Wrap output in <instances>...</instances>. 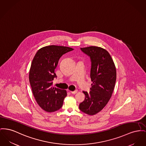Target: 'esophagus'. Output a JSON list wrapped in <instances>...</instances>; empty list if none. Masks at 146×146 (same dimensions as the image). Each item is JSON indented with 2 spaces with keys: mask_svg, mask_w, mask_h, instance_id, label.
Here are the masks:
<instances>
[{
  "mask_svg": "<svg viewBox=\"0 0 146 146\" xmlns=\"http://www.w3.org/2000/svg\"><path fill=\"white\" fill-rule=\"evenodd\" d=\"M77 92V90H74V91H73V92H72V91H70V93H72V94H76Z\"/></svg>",
  "mask_w": 146,
  "mask_h": 146,
  "instance_id": "esophagus-1",
  "label": "esophagus"
}]
</instances>
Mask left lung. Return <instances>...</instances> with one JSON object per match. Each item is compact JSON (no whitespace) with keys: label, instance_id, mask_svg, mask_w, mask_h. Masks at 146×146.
I'll list each match as a JSON object with an SVG mask.
<instances>
[{"label":"left lung","instance_id":"1","mask_svg":"<svg viewBox=\"0 0 146 146\" xmlns=\"http://www.w3.org/2000/svg\"><path fill=\"white\" fill-rule=\"evenodd\" d=\"M80 50L90 57L93 83L89 93L83 92L86 95L85 99L79 108L85 113L94 115L103 109L111 97L116 83V70L110 54L106 50L96 46Z\"/></svg>","mask_w":146,"mask_h":146}]
</instances>
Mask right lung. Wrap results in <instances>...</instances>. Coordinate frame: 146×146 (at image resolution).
Wrapping results in <instances>:
<instances>
[{"label": "right lung", "mask_w": 146, "mask_h": 146, "mask_svg": "<svg viewBox=\"0 0 146 146\" xmlns=\"http://www.w3.org/2000/svg\"><path fill=\"white\" fill-rule=\"evenodd\" d=\"M72 50L65 46H45L37 51L32 61L30 83L36 102L45 111H56L63 105L67 94L66 90L52 86L54 78L57 77L54 69L60 57Z\"/></svg>", "instance_id": "1"}]
</instances>
